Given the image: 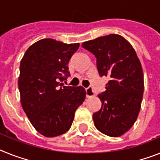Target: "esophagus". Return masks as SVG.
Wrapping results in <instances>:
<instances>
[{
  "label": "esophagus",
  "instance_id": "obj_1",
  "mask_svg": "<svg viewBox=\"0 0 160 160\" xmlns=\"http://www.w3.org/2000/svg\"><path fill=\"white\" fill-rule=\"evenodd\" d=\"M95 95L94 91L91 87H88L86 88V97L87 98H91V97H93Z\"/></svg>",
  "mask_w": 160,
  "mask_h": 160
}]
</instances>
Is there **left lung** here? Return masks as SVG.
I'll use <instances>...</instances> for the list:
<instances>
[{
	"label": "left lung",
	"mask_w": 160,
	"mask_h": 160,
	"mask_svg": "<svg viewBox=\"0 0 160 160\" xmlns=\"http://www.w3.org/2000/svg\"><path fill=\"white\" fill-rule=\"evenodd\" d=\"M82 47L96 57L100 76L110 79L105 92L98 95L102 108L92 115L95 127L107 136H122L141 109L144 77L140 60L131 44L117 34L85 41Z\"/></svg>",
	"instance_id": "left-lung-1"
}]
</instances>
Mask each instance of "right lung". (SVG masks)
<instances>
[{"mask_svg":"<svg viewBox=\"0 0 160 160\" xmlns=\"http://www.w3.org/2000/svg\"><path fill=\"white\" fill-rule=\"evenodd\" d=\"M80 47L42 39L31 45L20 62L18 89L27 116L37 132L47 138L70 129L76 109L84 102L82 86H63L68 62Z\"/></svg>","mask_w":160,"mask_h":160,"instance_id":"add662e5","label":"right lung"}]
</instances>
